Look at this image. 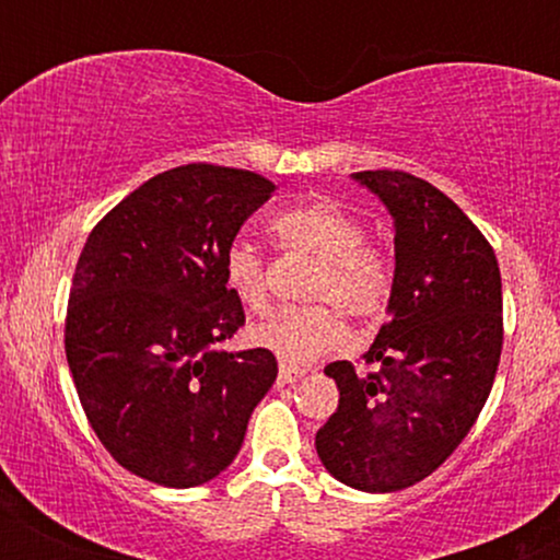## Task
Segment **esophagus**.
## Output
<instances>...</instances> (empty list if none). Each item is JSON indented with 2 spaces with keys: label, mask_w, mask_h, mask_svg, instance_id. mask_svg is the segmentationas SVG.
<instances>
[{
  "label": "esophagus",
  "mask_w": 560,
  "mask_h": 560,
  "mask_svg": "<svg viewBox=\"0 0 560 560\" xmlns=\"http://www.w3.org/2000/svg\"><path fill=\"white\" fill-rule=\"evenodd\" d=\"M306 374H308V371L301 369V365H292V363H281L279 365V382H281V385H292V382L303 380Z\"/></svg>",
  "instance_id": "esophagus-1"
}]
</instances>
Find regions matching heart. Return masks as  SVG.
Here are the masks:
<instances>
[{"mask_svg":"<svg viewBox=\"0 0 560 560\" xmlns=\"http://www.w3.org/2000/svg\"><path fill=\"white\" fill-rule=\"evenodd\" d=\"M270 233L281 252L316 257L308 298L316 306H281L252 327V341L284 363H308L336 347L343 322L380 319L393 301L395 265L385 246L369 241V230L354 213L332 200H306L281 208L270 219ZM224 284L252 312L268 303V262L257 246L235 241L224 252ZM330 302L329 307L324 303Z\"/></svg>","mask_w":560,"mask_h":560,"instance_id":"b5f03b06","label":"heart"}]
</instances>
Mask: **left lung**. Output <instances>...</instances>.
Listing matches in <instances>:
<instances>
[{
  "label": "left lung",
  "instance_id": "8db88e82",
  "mask_svg": "<svg viewBox=\"0 0 560 560\" xmlns=\"http://www.w3.org/2000/svg\"><path fill=\"white\" fill-rule=\"evenodd\" d=\"M358 178L395 219L389 319L363 354L369 371L325 369L338 409L316 455L338 482L393 493L436 471L477 422L504 343L501 273L477 224L428 180L404 171Z\"/></svg>",
  "mask_w": 560,
  "mask_h": 560
}]
</instances>
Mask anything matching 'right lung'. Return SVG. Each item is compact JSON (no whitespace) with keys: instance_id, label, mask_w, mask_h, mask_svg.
I'll list each match as a JSON object with an SVG mask.
<instances>
[{"instance_id":"1","label":"right lung","mask_w":560,"mask_h":560,"mask_svg":"<svg viewBox=\"0 0 560 560\" xmlns=\"http://www.w3.org/2000/svg\"><path fill=\"white\" fill-rule=\"evenodd\" d=\"M273 191L241 167H173L110 208L78 257L72 382L113 460L149 482L195 488L224 471L279 374L268 349H213L246 322L224 252Z\"/></svg>"}]
</instances>
